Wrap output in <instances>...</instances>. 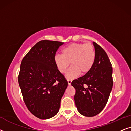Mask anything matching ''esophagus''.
I'll use <instances>...</instances> for the list:
<instances>
[{
    "label": "esophagus",
    "mask_w": 131,
    "mask_h": 131,
    "mask_svg": "<svg viewBox=\"0 0 131 131\" xmlns=\"http://www.w3.org/2000/svg\"><path fill=\"white\" fill-rule=\"evenodd\" d=\"M67 81H68V85L70 86V85L71 84V83H72V80L70 79H68Z\"/></svg>",
    "instance_id": "1"
}]
</instances>
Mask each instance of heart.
<instances>
[{
    "mask_svg": "<svg viewBox=\"0 0 131 131\" xmlns=\"http://www.w3.org/2000/svg\"><path fill=\"white\" fill-rule=\"evenodd\" d=\"M95 50L91 43H72L62 50V55L54 56V63L59 72L64 74L69 64L72 67L67 74V77L74 78L80 73L85 74L89 72L95 63Z\"/></svg>",
    "mask_w": 131,
    "mask_h": 131,
    "instance_id": "heart-1",
    "label": "heart"
}]
</instances>
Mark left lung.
Wrapping results in <instances>:
<instances>
[{"label":"left lung","mask_w":131,"mask_h":131,"mask_svg":"<svg viewBox=\"0 0 131 131\" xmlns=\"http://www.w3.org/2000/svg\"><path fill=\"white\" fill-rule=\"evenodd\" d=\"M96 58L89 72L73 80L74 96L78 112L83 116L93 117L104 108L113 88V68L104 50L93 42Z\"/></svg>","instance_id":"1"}]
</instances>
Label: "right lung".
Here are the masks:
<instances>
[{"instance_id":"right-lung-1","label":"right lung","mask_w":131,"mask_h":131,"mask_svg":"<svg viewBox=\"0 0 131 131\" xmlns=\"http://www.w3.org/2000/svg\"><path fill=\"white\" fill-rule=\"evenodd\" d=\"M63 42L43 40L23 59L18 83L26 107L35 116L48 119L58 113L68 81L54 63L57 50Z\"/></svg>"}]
</instances>
